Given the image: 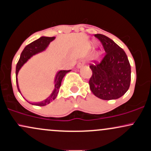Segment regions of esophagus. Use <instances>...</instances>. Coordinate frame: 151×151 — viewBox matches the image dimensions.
Returning a JSON list of instances; mask_svg holds the SVG:
<instances>
[{"label":"esophagus","mask_w":151,"mask_h":151,"mask_svg":"<svg viewBox=\"0 0 151 151\" xmlns=\"http://www.w3.org/2000/svg\"><path fill=\"white\" fill-rule=\"evenodd\" d=\"M84 64H85V60H81L79 62V63H78L77 67H78V68H81V67H83V66L84 65Z\"/></svg>","instance_id":"34e87169"}]
</instances>
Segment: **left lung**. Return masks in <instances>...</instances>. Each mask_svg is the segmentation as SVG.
Here are the masks:
<instances>
[{
  "mask_svg": "<svg viewBox=\"0 0 151 151\" xmlns=\"http://www.w3.org/2000/svg\"><path fill=\"white\" fill-rule=\"evenodd\" d=\"M106 52L99 63L89 67L92 71L89 84L96 97L103 100L116 99L129 89L131 83V65L122 48L111 39L101 34L94 35Z\"/></svg>",
  "mask_w": 151,
  "mask_h": 151,
  "instance_id": "8db88e82",
  "label": "left lung"
}]
</instances>
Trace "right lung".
<instances>
[{"label": "right lung", "instance_id": "add662e5", "mask_svg": "<svg viewBox=\"0 0 151 151\" xmlns=\"http://www.w3.org/2000/svg\"><path fill=\"white\" fill-rule=\"evenodd\" d=\"M55 39V37H40L39 39L36 40L31 42L30 44L27 45L24 48V50H22L21 55H20V58L19 59L18 64H17L16 72H15V74H16L17 86H18L19 92L20 93H21V92H20V89H19L18 77H18L19 70H20V68L22 67V65H23L24 64L31 58V57L36 55V54L44 51V50L47 47V46L49 45L50 43ZM70 72V70H60L57 73L56 77H55V88H54L53 91L52 92L51 94H50L49 97L47 98L45 100H44V101L38 102V103H30V102L28 101L29 103L31 104L39 106H43L48 104L50 102L52 101L53 100H55V99H56L57 96H58L59 91H60V86H61L62 79L65 77L66 74L68 73V72Z\"/></svg>", "mask_w": 151, "mask_h": 151}]
</instances>
